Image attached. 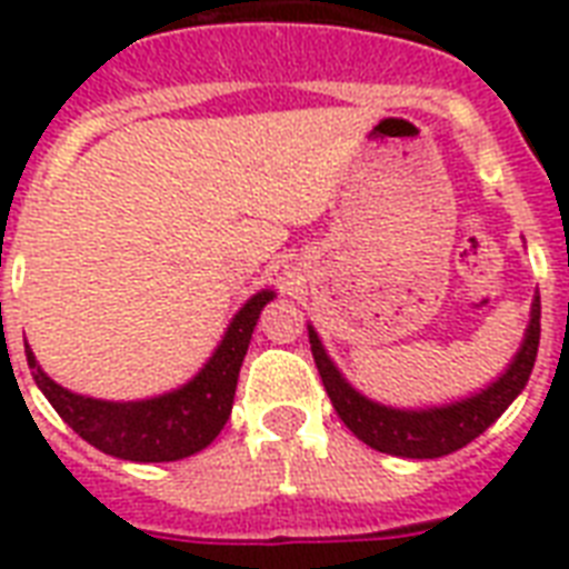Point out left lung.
Instances as JSON below:
<instances>
[{
  "label": "left lung",
  "mask_w": 569,
  "mask_h": 569,
  "mask_svg": "<svg viewBox=\"0 0 569 569\" xmlns=\"http://www.w3.org/2000/svg\"><path fill=\"white\" fill-rule=\"evenodd\" d=\"M307 330H310L312 357L319 366L321 383L328 389L330 405L348 425V431H355L357 440L396 458H442V455L463 449L478 433H485L529 383L540 346V295H535L531 301L529 328L508 369L485 389L449 405L389 407L372 401L342 378L337 363L321 346L316 328L307 325Z\"/></svg>",
  "instance_id": "obj_1"
}]
</instances>
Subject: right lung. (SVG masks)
<instances>
[{
  "instance_id": "1",
  "label": "right lung",
  "mask_w": 569,
  "mask_h": 569,
  "mask_svg": "<svg viewBox=\"0 0 569 569\" xmlns=\"http://www.w3.org/2000/svg\"><path fill=\"white\" fill-rule=\"evenodd\" d=\"M268 301H274L271 289L248 298L194 378L171 392L141 401H106L70 392L40 369L29 342L26 360L34 383L49 398V405L56 407V413L93 449L136 463L182 460L206 449L230 419L241 360L248 355L259 312Z\"/></svg>"
}]
</instances>
